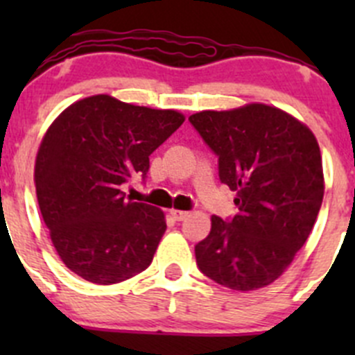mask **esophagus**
<instances>
[{
  "label": "esophagus",
  "instance_id": "34e87169",
  "mask_svg": "<svg viewBox=\"0 0 355 355\" xmlns=\"http://www.w3.org/2000/svg\"><path fill=\"white\" fill-rule=\"evenodd\" d=\"M170 214H171V216H173L177 221L187 220V216H189L187 211H180V209H171Z\"/></svg>",
  "mask_w": 355,
  "mask_h": 355
}]
</instances>
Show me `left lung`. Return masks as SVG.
I'll return each instance as SVG.
<instances>
[{
  "label": "left lung",
  "instance_id": "1",
  "mask_svg": "<svg viewBox=\"0 0 355 355\" xmlns=\"http://www.w3.org/2000/svg\"><path fill=\"white\" fill-rule=\"evenodd\" d=\"M192 127L218 156L221 184L237 192L235 216L211 218L196 245L200 273L232 290L273 284L314 227L324 194L313 132L285 111L247 105L200 111Z\"/></svg>",
  "mask_w": 355,
  "mask_h": 355
}]
</instances>
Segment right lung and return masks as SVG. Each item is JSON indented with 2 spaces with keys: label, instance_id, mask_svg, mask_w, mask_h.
<instances>
[{
  "label": "right lung",
  "instance_id": "obj_1",
  "mask_svg": "<svg viewBox=\"0 0 355 355\" xmlns=\"http://www.w3.org/2000/svg\"><path fill=\"white\" fill-rule=\"evenodd\" d=\"M184 120L178 111L99 94L73 103L53 121L35 157V192L68 270L111 285L151 264L166 230L164 214L125 199L121 185L135 175L146 180L149 156Z\"/></svg>",
  "mask_w": 355,
  "mask_h": 355
}]
</instances>
